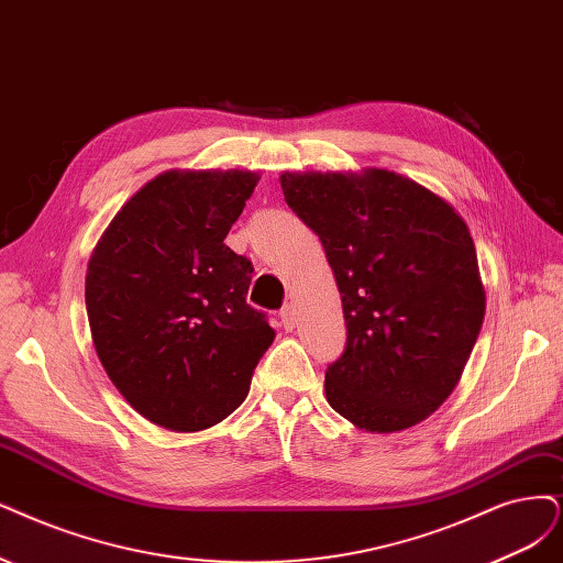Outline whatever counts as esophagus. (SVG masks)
I'll return each instance as SVG.
<instances>
[{
    "label": "esophagus",
    "mask_w": 563,
    "mask_h": 563,
    "mask_svg": "<svg viewBox=\"0 0 563 563\" xmlns=\"http://www.w3.org/2000/svg\"><path fill=\"white\" fill-rule=\"evenodd\" d=\"M280 324H283L287 331H292V329H295V324H297V310H295V303H287V306L280 310Z\"/></svg>",
    "instance_id": "34e87169"
}]
</instances>
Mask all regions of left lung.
<instances>
[{
  "mask_svg": "<svg viewBox=\"0 0 563 563\" xmlns=\"http://www.w3.org/2000/svg\"><path fill=\"white\" fill-rule=\"evenodd\" d=\"M287 206L320 236L347 341L327 366L329 406L366 431H401L460 383L485 318V289L460 213L406 176H280Z\"/></svg>",
  "mask_w": 563,
  "mask_h": 563,
  "instance_id": "8db88e82",
  "label": "left lung"
}]
</instances>
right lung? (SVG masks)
<instances>
[{"label": "right lung", "instance_id": "1", "mask_svg": "<svg viewBox=\"0 0 563 563\" xmlns=\"http://www.w3.org/2000/svg\"><path fill=\"white\" fill-rule=\"evenodd\" d=\"M257 180L236 169L166 172L120 208L90 257L97 357L157 427L222 422L274 343L266 313L245 301L253 262L224 245Z\"/></svg>", "mask_w": 563, "mask_h": 563}]
</instances>
